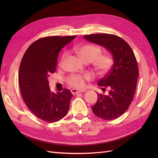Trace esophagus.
Returning <instances> with one entry per match:
<instances>
[{
    "mask_svg": "<svg viewBox=\"0 0 158 158\" xmlns=\"http://www.w3.org/2000/svg\"><path fill=\"white\" fill-rule=\"evenodd\" d=\"M85 92V90H84V89H80V90L77 89H71V93L73 94V95L77 94V93H79V92Z\"/></svg>",
    "mask_w": 158,
    "mask_h": 158,
    "instance_id": "1",
    "label": "esophagus"
}]
</instances>
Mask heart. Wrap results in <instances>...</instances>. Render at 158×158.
Returning <instances> with one entry per match:
<instances>
[{
    "mask_svg": "<svg viewBox=\"0 0 158 158\" xmlns=\"http://www.w3.org/2000/svg\"><path fill=\"white\" fill-rule=\"evenodd\" d=\"M74 51L83 62H92V66L99 75H104L111 69L113 65L114 60L110 53H102L100 47L93 44H85L75 47ZM66 56L64 53L62 57L60 64H62ZM90 76L88 74H76L72 75L67 78L68 84L75 88H81L85 85L86 80H89Z\"/></svg>",
    "mask_w": 158,
    "mask_h": 158,
    "instance_id": "obj_1",
    "label": "heart"
}]
</instances>
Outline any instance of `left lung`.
<instances>
[{
    "label": "left lung",
    "mask_w": 158,
    "mask_h": 158,
    "mask_svg": "<svg viewBox=\"0 0 158 158\" xmlns=\"http://www.w3.org/2000/svg\"><path fill=\"white\" fill-rule=\"evenodd\" d=\"M84 38L105 47L114 60L111 69L98 83L102 90L109 88V94L97 93L98 100L92 111L102 119H117L128 109L136 91L139 71L135 53L127 43L117 35L104 33L85 35Z\"/></svg>",
    "instance_id": "8db88e82"
}]
</instances>
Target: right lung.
Returning <instances> with one entry per match:
<instances>
[{
	"mask_svg": "<svg viewBox=\"0 0 158 158\" xmlns=\"http://www.w3.org/2000/svg\"><path fill=\"white\" fill-rule=\"evenodd\" d=\"M76 37L51 36L36 40L28 47L19 69V85L29 110L44 122H56L64 117L73 94L68 89L54 94L48 77L56 69L58 53Z\"/></svg>",
	"mask_w": 158,
	"mask_h": 158,
	"instance_id": "obj_1",
	"label": "right lung"
}]
</instances>
